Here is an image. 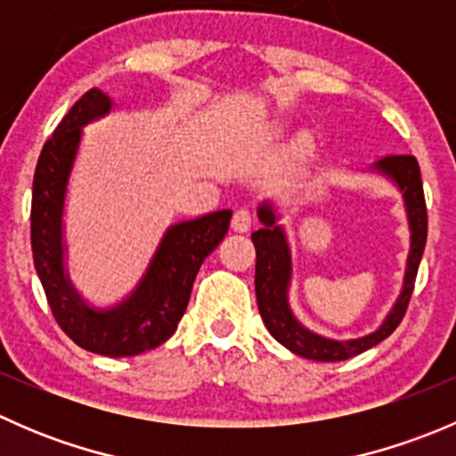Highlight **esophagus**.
<instances>
[{
  "label": "esophagus",
  "instance_id": "esophagus-1",
  "mask_svg": "<svg viewBox=\"0 0 456 456\" xmlns=\"http://www.w3.org/2000/svg\"><path fill=\"white\" fill-rule=\"evenodd\" d=\"M251 224H254V214H251L247 207H240V209L233 211V218H232V229L238 233H245L249 232Z\"/></svg>",
  "mask_w": 456,
  "mask_h": 456
}]
</instances>
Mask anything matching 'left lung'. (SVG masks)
<instances>
[{
	"mask_svg": "<svg viewBox=\"0 0 456 456\" xmlns=\"http://www.w3.org/2000/svg\"><path fill=\"white\" fill-rule=\"evenodd\" d=\"M377 169L395 178L399 190L403 191L408 209V220H411V256H408L406 282L403 291L399 296L397 305L386 317L379 330L366 335V338L351 339V342H335V339L320 338L311 330L302 329L291 315L287 305V284H289V269H291V257H289V247L284 240L282 229L275 224V216L269 205H262L257 211V218L265 224L262 229L251 233V240L256 247V297L260 317L265 322L266 330L278 339L280 344L293 351L296 355L306 357L315 362H342L348 357H355L360 353L379 344L381 339L388 338L399 322L406 315L408 305H411L412 289H415L417 269H419L421 256H424L426 238H428V209L424 196V183H421L419 163L412 154L386 156L379 163H375Z\"/></svg>",
	"mask_w": 456,
	"mask_h": 456,
	"instance_id": "1",
	"label": "left lung"
}]
</instances>
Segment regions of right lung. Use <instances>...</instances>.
Here are the masks:
<instances>
[{
    "instance_id": "1",
    "label": "right lung",
    "mask_w": 456,
    "mask_h": 456,
    "mask_svg": "<svg viewBox=\"0 0 456 456\" xmlns=\"http://www.w3.org/2000/svg\"><path fill=\"white\" fill-rule=\"evenodd\" d=\"M108 110V96L92 87L44 142L32 181L30 245L37 275L63 333L90 353L130 357L172 338L187 309L202 260L229 232L232 211H214L169 229L139 289L121 306L96 314L81 305L61 265L63 191L81 139V126Z\"/></svg>"
}]
</instances>
